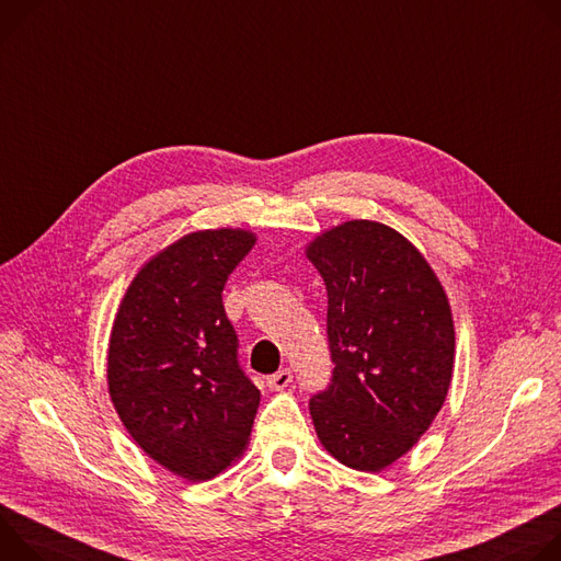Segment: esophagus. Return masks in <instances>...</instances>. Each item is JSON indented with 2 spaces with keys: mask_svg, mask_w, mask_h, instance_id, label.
I'll return each mask as SVG.
<instances>
[{
  "mask_svg": "<svg viewBox=\"0 0 561 561\" xmlns=\"http://www.w3.org/2000/svg\"><path fill=\"white\" fill-rule=\"evenodd\" d=\"M294 381V375H291V369H278L276 375H272V377H267V386L272 388V390H285L289 383Z\"/></svg>",
  "mask_w": 561,
  "mask_h": 561,
  "instance_id": "esophagus-1",
  "label": "esophagus"
}]
</instances>
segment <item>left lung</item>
Here are the masks:
<instances>
[{"mask_svg": "<svg viewBox=\"0 0 561 561\" xmlns=\"http://www.w3.org/2000/svg\"><path fill=\"white\" fill-rule=\"evenodd\" d=\"M328 289L330 386L309 399L325 450L379 472L405 455L442 410L455 358L446 291L399 231L350 220L307 247Z\"/></svg>", "mask_w": 561, "mask_h": 561, "instance_id": "left-lung-1", "label": "left lung"}]
</instances>
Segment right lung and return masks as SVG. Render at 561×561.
<instances>
[{"instance_id":"add662e5","label":"right lung","mask_w":561,"mask_h":561,"mask_svg":"<svg viewBox=\"0 0 561 561\" xmlns=\"http://www.w3.org/2000/svg\"><path fill=\"white\" fill-rule=\"evenodd\" d=\"M254 242L242 229L180 238L140 270L113 323L111 401L136 444L190 481L242 455L261 403L222 305L229 274Z\"/></svg>"}]
</instances>
